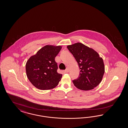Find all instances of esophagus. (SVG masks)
<instances>
[{
	"label": "esophagus",
	"mask_w": 128,
	"mask_h": 128,
	"mask_svg": "<svg viewBox=\"0 0 128 128\" xmlns=\"http://www.w3.org/2000/svg\"><path fill=\"white\" fill-rule=\"evenodd\" d=\"M68 71H68V68H66V70H64V72H65V73H68Z\"/></svg>",
	"instance_id": "1"
}]
</instances>
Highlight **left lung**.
Here are the masks:
<instances>
[{
	"label": "left lung",
	"instance_id": "8db88e82",
	"mask_svg": "<svg viewBox=\"0 0 128 128\" xmlns=\"http://www.w3.org/2000/svg\"><path fill=\"white\" fill-rule=\"evenodd\" d=\"M67 48L80 68L78 78L73 80L74 85L81 90L93 89L100 84L105 72L103 59L95 50L82 43H76Z\"/></svg>",
	"mask_w": 128,
	"mask_h": 128
}]
</instances>
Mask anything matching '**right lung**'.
Returning a JSON list of instances; mask_svg holds the SVG:
<instances>
[{"label": "right lung", "instance_id": "add662e5", "mask_svg": "<svg viewBox=\"0 0 128 128\" xmlns=\"http://www.w3.org/2000/svg\"><path fill=\"white\" fill-rule=\"evenodd\" d=\"M62 48L61 46L47 45L28 60L26 64L27 76L36 88L52 89L58 84L62 74L57 72L58 68L55 58Z\"/></svg>", "mask_w": 128, "mask_h": 128}]
</instances>
